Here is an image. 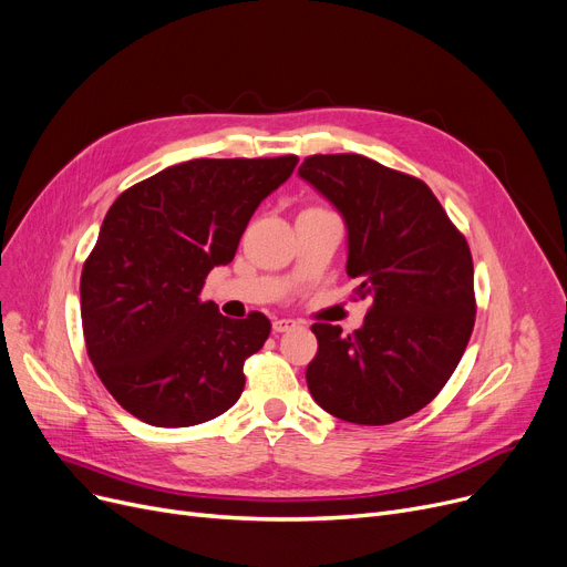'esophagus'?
I'll list each match as a JSON object with an SVG mask.
<instances>
[{
  "mask_svg": "<svg viewBox=\"0 0 567 567\" xmlns=\"http://www.w3.org/2000/svg\"><path fill=\"white\" fill-rule=\"evenodd\" d=\"M296 326H299V323H296L293 319H276V321H274V331H276V333H287V331L296 329Z\"/></svg>",
  "mask_w": 567,
  "mask_h": 567,
  "instance_id": "1",
  "label": "esophagus"
}]
</instances>
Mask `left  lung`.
<instances>
[{
	"label": "left lung",
	"mask_w": 567,
	"mask_h": 567,
	"mask_svg": "<svg viewBox=\"0 0 567 567\" xmlns=\"http://www.w3.org/2000/svg\"><path fill=\"white\" fill-rule=\"evenodd\" d=\"M299 176L347 225V276L370 299L359 331L315 323L306 379L315 402L355 425L427 406L455 372L475 321L466 238L421 178L359 154L310 156Z\"/></svg>",
	"instance_id": "1"
}]
</instances>
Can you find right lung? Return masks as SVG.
<instances>
[{"mask_svg":"<svg viewBox=\"0 0 567 567\" xmlns=\"http://www.w3.org/2000/svg\"><path fill=\"white\" fill-rule=\"evenodd\" d=\"M296 156L195 158L114 199L80 278L86 353L110 395L154 427H190L244 393V363L271 333L261 312L229 319L202 301L264 197Z\"/></svg>","mask_w":567,"mask_h":567,"instance_id":"right-lung-1","label":"right lung"}]
</instances>
